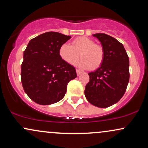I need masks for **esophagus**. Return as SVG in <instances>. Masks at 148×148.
<instances>
[{"label": "esophagus", "instance_id": "34e87169", "mask_svg": "<svg viewBox=\"0 0 148 148\" xmlns=\"http://www.w3.org/2000/svg\"><path fill=\"white\" fill-rule=\"evenodd\" d=\"M76 74H77V75L78 76H79V75H80V74H81V73H82V71H81V70H80V69H76Z\"/></svg>", "mask_w": 148, "mask_h": 148}]
</instances>
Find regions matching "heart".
Wrapping results in <instances>:
<instances>
[{"label": "heart", "mask_w": 148, "mask_h": 148, "mask_svg": "<svg viewBox=\"0 0 148 148\" xmlns=\"http://www.w3.org/2000/svg\"><path fill=\"white\" fill-rule=\"evenodd\" d=\"M59 55L64 62L69 64H74L79 60H81L78 65L82 68L96 69L103 63L104 51L101 46L95 44L91 39L80 37L74 39L72 45L63 44L59 49Z\"/></svg>", "instance_id": "obj_1"}]
</instances>
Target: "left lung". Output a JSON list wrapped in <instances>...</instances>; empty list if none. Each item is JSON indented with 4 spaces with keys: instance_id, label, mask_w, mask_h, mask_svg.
I'll use <instances>...</instances> for the list:
<instances>
[{
    "instance_id": "left-lung-1",
    "label": "left lung",
    "mask_w": 148,
    "mask_h": 148,
    "mask_svg": "<svg viewBox=\"0 0 148 148\" xmlns=\"http://www.w3.org/2000/svg\"><path fill=\"white\" fill-rule=\"evenodd\" d=\"M104 51L101 65L88 73L90 81L85 88V96L91 104L107 108L123 97L130 81V60L123 44L104 33L94 34Z\"/></svg>"
}]
</instances>
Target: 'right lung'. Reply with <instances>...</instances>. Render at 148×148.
<instances>
[{"instance_id": "obj_1", "label": "right lung", "mask_w": 148, "mask_h": 148, "mask_svg": "<svg viewBox=\"0 0 148 148\" xmlns=\"http://www.w3.org/2000/svg\"><path fill=\"white\" fill-rule=\"evenodd\" d=\"M71 38L47 32L30 40L23 51L21 83L27 95L40 105L56 103L64 97L76 69L59 55V49Z\"/></svg>"}]
</instances>
